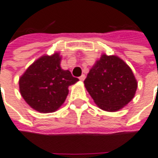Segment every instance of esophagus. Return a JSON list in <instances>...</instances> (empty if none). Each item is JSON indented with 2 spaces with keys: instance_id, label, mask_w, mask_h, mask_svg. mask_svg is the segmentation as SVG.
I'll return each instance as SVG.
<instances>
[{
  "instance_id": "1",
  "label": "esophagus",
  "mask_w": 158,
  "mask_h": 158,
  "mask_svg": "<svg viewBox=\"0 0 158 158\" xmlns=\"http://www.w3.org/2000/svg\"><path fill=\"white\" fill-rule=\"evenodd\" d=\"M85 79H86V76H85L84 74H83V75H81V76L79 77V80H80V81H84Z\"/></svg>"
}]
</instances>
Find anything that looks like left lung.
<instances>
[{"instance_id":"obj_1","label":"left lung","mask_w":158,"mask_h":158,"mask_svg":"<svg viewBox=\"0 0 158 158\" xmlns=\"http://www.w3.org/2000/svg\"><path fill=\"white\" fill-rule=\"evenodd\" d=\"M94 103L102 110L115 112L133 100L138 83L131 68L118 56L102 54L84 81Z\"/></svg>"}]
</instances>
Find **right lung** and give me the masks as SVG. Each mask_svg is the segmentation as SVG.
Here are the masks:
<instances>
[{
    "instance_id": "add662e5",
    "label": "right lung",
    "mask_w": 158,
    "mask_h": 158,
    "mask_svg": "<svg viewBox=\"0 0 158 158\" xmlns=\"http://www.w3.org/2000/svg\"><path fill=\"white\" fill-rule=\"evenodd\" d=\"M59 52L44 55L19 78V91L26 103L40 113H51L65 102L69 86L79 81L69 70L61 68Z\"/></svg>"
}]
</instances>
